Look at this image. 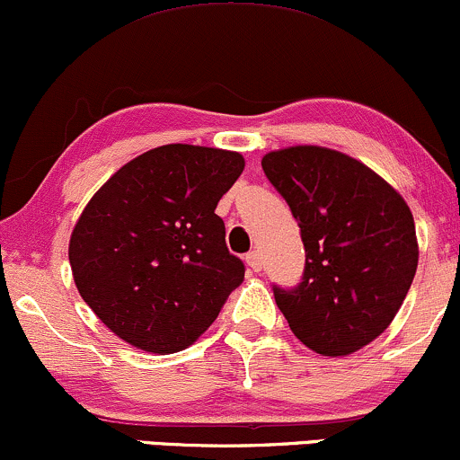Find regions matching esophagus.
<instances>
[{"instance_id":"34e87169","label":"esophagus","mask_w":460,"mask_h":460,"mask_svg":"<svg viewBox=\"0 0 460 460\" xmlns=\"http://www.w3.org/2000/svg\"><path fill=\"white\" fill-rule=\"evenodd\" d=\"M245 262H247V267L252 269V271H261V269H262V256H261V252L253 250V252L247 253Z\"/></svg>"}]
</instances>
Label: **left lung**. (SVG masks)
I'll return each instance as SVG.
<instances>
[{"label": "left lung", "instance_id": "left-lung-1", "mask_svg": "<svg viewBox=\"0 0 460 460\" xmlns=\"http://www.w3.org/2000/svg\"><path fill=\"white\" fill-rule=\"evenodd\" d=\"M262 170L286 199L305 247L295 288L275 304L307 349L349 355L385 332L418 269L413 215L396 189L358 159L295 146L264 155Z\"/></svg>", "mask_w": 460, "mask_h": 460}]
</instances>
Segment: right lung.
I'll return each instance as SVG.
<instances>
[{"label": "right lung", "mask_w": 460, "mask_h": 460, "mask_svg": "<svg viewBox=\"0 0 460 460\" xmlns=\"http://www.w3.org/2000/svg\"><path fill=\"white\" fill-rule=\"evenodd\" d=\"M243 167L239 153L167 144L122 165L84 208L68 245L75 284L124 342L187 349L243 282L215 215Z\"/></svg>", "instance_id": "1"}]
</instances>
